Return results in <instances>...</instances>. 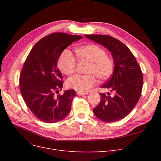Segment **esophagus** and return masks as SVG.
Instances as JSON below:
<instances>
[{"mask_svg":"<svg viewBox=\"0 0 161 161\" xmlns=\"http://www.w3.org/2000/svg\"><path fill=\"white\" fill-rule=\"evenodd\" d=\"M76 94L79 96L81 95H87L88 92H76Z\"/></svg>","mask_w":161,"mask_h":161,"instance_id":"1","label":"esophagus"}]
</instances>
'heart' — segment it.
Returning <instances> with one entry per match:
<instances>
[{"mask_svg":"<svg viewBox=\"0 0 161 161\" xmlns=\"http://www.w3.org/2000/svg\"><path fill=\"white\" fill-rule=\"evenodd\" d=\"M80 59H85L91 62L87 75H75L66 82L67 87L77 92H86L97 84V79L105 80L110 76L114 70V62L106 55L105 51L95 44H89L79 47L75 49ZM58 65L65 74L70 75L74 72L76 59L69 49H64L58 58Z\"/></svg>","mask_w":161,"mask_h":161,"instance_id":"obj_1","label":"heart"}]
</instances>
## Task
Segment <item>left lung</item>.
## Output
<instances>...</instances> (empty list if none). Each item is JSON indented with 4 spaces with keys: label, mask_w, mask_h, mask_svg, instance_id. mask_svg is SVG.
Listing matches in <instances>:
<instances>
[{
    "label": "left lung",
    "mask_w": 161,
    "mask_h": 161,
    "mask_svg": "<svg viewBox=\"0 0 161 161\" xmlns=\"http://www.w3.org/2000/svg\"><path fill=\"white\" fill-rule=\"evenodd\" d=\"M110 52L114 63L113 75L101 86L113 92L100 93L101 100L93 109L95 115L104 122L119 121L136 106L141 96L143 75L136 58L121 41L108 35H85Z\"/></svg>",
    "instance_id": "obj_1"
}]
</instances>
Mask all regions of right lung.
Segmentation results:
<instances>
[{"mask_svg":"<svg viewBox=\"0 0 161 161\" xmlns=\"http://www.w3.org/2000/svg\"><path fill=\"white\" fill-rule=\"evenodd\" d=\"M81 38L63 32L51 34L34 46L25 61L19 77L20 91L27 107L42 121H60L70 111L75 91L66 90L63 95H55L63 86L57 62L63 51Z\"/></svg>","mask_w":161,"mask_h":161,"instance_id":"1","label":"right lung"}]
</instances>
